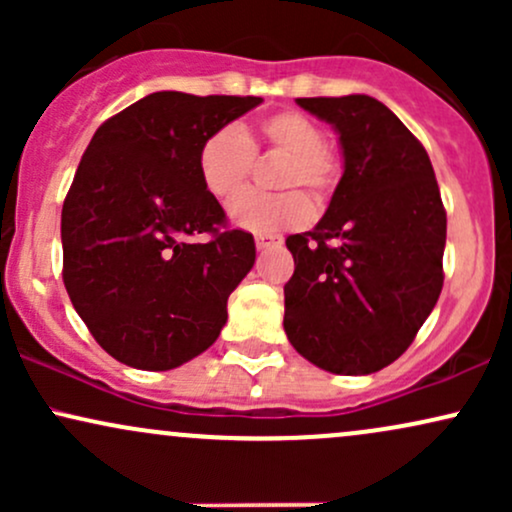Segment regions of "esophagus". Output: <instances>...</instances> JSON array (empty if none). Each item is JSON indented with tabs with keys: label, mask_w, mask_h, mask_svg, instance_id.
Returning a JSON list of instances; mask_svg holds the SVG:
<instances>
[{
	"label": "esophagus",
	"mask_w": 512,
	"mask_h": 512,
	"mask_svg": "<svg viewBox=\"0 0 512 512\" xmlns=\"http://www.w3.org/2000/svg\"><path fill=\"white\" fill-rule=\"evenodd\" d=\"M281 243H284V238H281V236H274V233H260V236H255V245H257V250H272V248H279Z\"/></svg>",
	"instance_id": "34e87169"
}]
</instances>
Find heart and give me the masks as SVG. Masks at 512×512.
I'll list each match as a JSON object with an SVG mask.
<instances>
[{
    "label": "heart",
    "instance_id": "heart-1",
    "mask_svg": "<svg viewBox=\"0 0 512 512\" xmlns=\"http://www.w3.org/2000/svg\"><path fill=\"white\" fill-rule=\"evenodd\" d=\"M257 151L284 154L274 185L286 192H243L231 204L228 216L245 231L274 233L301 226L308 221L310 204L296 190H305L322 207L342 178V156L322 139V129L313 117L298 110H276L262 117L252 132L240 134L236 127H221L204 139L197 154L204 190L219 202L236 197L250 178Z\"/></svg>",
    "mask_w": 512,
    "mask_h": 512
}]
</instances>
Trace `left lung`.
Instances as JSON below:
<instances>
[{
	"instance_id": "1",
	"label": "left lung",
	"mask_w": 512,
	"mask_h": 512,
	"mask_svg": "<svg viewBox=\"0 0 512 512\" xmlns=\"http://www.w3.org/2000/svg\"><path fill=\"white\" fill-rule=\"evenodd\" d=\"M296 103L339 134L344 173L313 231L286 238L284 330L317 368L368 375L409 349L438 301L443 199L426 149L387 105L361 93Z\"/></svg>"
}]
</instances>
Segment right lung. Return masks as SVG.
<instances>
[{
    "mask_svg": "<svg viewBox=\"0 0 512 512\" xmlns=\"http://www.w3.org/2000/svg\"><path fill=\"white\" fill-rule=\"evenodd\" d=\"M260 103L158 91L105 120L86 146L62 207V279L93 339L125 366L178 368L226 325L255 240L228 231L197 154ZM199 232L212 238L192 244Z\"/></svg>",
    "mask_w": 512,
    "mask_h": 512,
    "instance_id": "1",
    "label": "right lung"
}]
</instances>
